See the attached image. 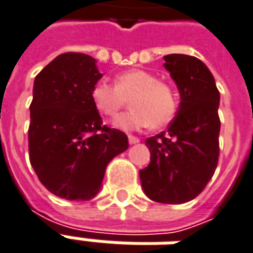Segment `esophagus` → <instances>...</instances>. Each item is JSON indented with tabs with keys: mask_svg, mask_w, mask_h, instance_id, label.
Listing matches in <instances>:
<instances>
[{
	"mask_svg": "<svg viewBox=\"0 0 253 253\" xmlns=\"http://www.w3.org/2000/svg\"><path fill=\"white\" fill-rule=\"evenodd\" d=\"M138 142H139V139H138L137 137H132V135L128 137V143H130V145H135V143Z\"/></svg>",
	"mask_w": 253,
	"mask_h": 253,
	"instance_id": "1",
	"label": "esophagus"
}]
</instances>
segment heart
Listing matches in <instances>:
<instances>
[{
	"label": "heart",
	"instance_id": "1",
	"mask_svg": "<svg viewBox=\"0 0 253 253\" xmlns=\"http://www.w3.org/2000/svg\"><path fill=\"white\" fill-rule=\"evenodd\" d=\"M92 101L100 114L114 118L127 107L132 110L114 121L122 131H138L146 127L168 125L177 112L179 99L169 84L159 81L153 73L131 69L115 77V86L104 81L94 84Z\"/></svg>",
	"mask_w": 253,
	"mask_h": 253
}]
</instances>
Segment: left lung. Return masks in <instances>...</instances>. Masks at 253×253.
Returning <instances> with one entry per match:
<instances>
[{
	"label": "left lung",
	"mask_w": 253,
	"mask_h": 253,
	"mask_svg": "<svg viewBox=\"0 0 253 253\" xmlns=\"http://www.w3.org/2000/svg\"><path fill=\"white\" fill-rule=\"evenodd\" d=\"M180 94L168 131L146 139L150 164L139 170L143 192L154 202L179 205L201 194L219 156V92L209 67L184 54L164 57Z\"/></svg>",
	"instance_id": "obj_1"
}]
</instances>
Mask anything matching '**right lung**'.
<instances>
[{
  "label": "right lung",
  "instance_id": "1",
  "mask_svg": "<svg viewBox=\"0 0 253 253\" xmlns=\"http://www.w3.org/2000/svg\"><path fill=\"white\" fill-rule=\"evenodd\" d=\"M86 54L65 52L35 77L28 130L30 161L39 180L67 201L97 195L111 160L128 148L121 130L103 126L92 88L103 74Z\"/></svg>",
  "mask_w": 253,
  "mask_h": 253
}]
</instances>
